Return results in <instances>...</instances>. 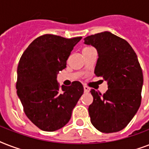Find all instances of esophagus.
<instances>
[{
	"mask_svg": "<svg viewBox=\"0 0 149 149\" xmlns=\"http://www.w3.org/2000/svg\"><path fill=\"white\" fill-rule=\"evenodd\" d=\"M84 92H85V93H89L90 91H91L90 87H88V86H84Z\"/></svg>",
	"mask_w": 149,
	"mask_h": 149,
	"instance_id": "1",
	"label": "esophagus"
}]
</instances>
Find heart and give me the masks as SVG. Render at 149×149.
Listing matches in <instances>:
<instances>
[{"label":"heart","instance_id":"heart-1","mask_svg":"<svg viewBox=\"0 0 149 149\" xmlns=\"http://www.w3.org/2000/svg\"><path fill=\"white\" fill-rule=\"evenodd\" d=\"M91 48H93V47H91V46H85V47H84V49H83V52L86 51V50L90 49H91Z\"/></svg>","mask_w":149,"mask_h":149}]
</instances>
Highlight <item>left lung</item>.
<instances>
[{"instance_id":"obj_1","label":"left lung","mask_w":149,"mask_h":149,"mask_svg":"<svg viewBox=\"0 0 149 149\" xmlns=\"http://www.w3.org/2000/svg\"><path fill=\"white\" fill-rule=\"evenodd\" d=\"M84 43L97 50L94 73L108 85L104 94L91 91L93 97L88 108L91 121L103 133L119 132L141 105L143 73L137 55L127 41L109 31L87 36Z\"/></svg>"}]
</instances>
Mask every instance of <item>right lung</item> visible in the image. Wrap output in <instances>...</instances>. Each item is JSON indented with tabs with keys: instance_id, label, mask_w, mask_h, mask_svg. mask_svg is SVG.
<instances>
[{
	"instance_id": "1",
	"label": "right lung",
	"mask_w": 149,
	"mask_h": 149,
	"mask_svg": "<svg viewBox=\"0 0 149 149\" xmlns=\"http://www.w3.org/2000/svg\"><path fill=\"white\" fill-rule=\"evenodd\" d=\"M81 38L43 35L29 45L20 58L17 96L28 118L42 131L54 132L65 126L84 93V86L79 81L59 89L56 79Z\"/></svg>"
}]
</instances>
